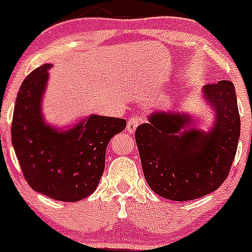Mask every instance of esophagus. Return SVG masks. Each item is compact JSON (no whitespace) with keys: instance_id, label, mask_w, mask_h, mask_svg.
<instances>
[{"instance_id":"obj_1","label":"esophagus","mask_w":252,"mask_h":252,"mask_svg":"<svg viewBox=\"0 0 252 252\" xmlns=\"http://www.w3.org/2000/svg\"><path fill=\"white\" fill-rule=\"evenodd\" d=\"M141 122H142V118L137 117V116H134V117L129 118L128 124H126V131H128L129 134H134Z\"/></svg>"}]
</instances>
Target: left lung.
Wrapping results in <instances>:
<instances>
[{
	"label": "left lung",
	"mask_w": 252,
	"mask_h": 252,
	"mask_svg": "<svg viewBox=\"0 0 252 252\" xmlns=\"http://www.w3.org/2000/svg\"><path fill=\"white\" fill-rule=\"evenodd\" d=\"M202 96L214 113L208 131L193 128L198 122L189 112L160 110L135 132L146 181L167 200H196L215 191L236 157L240 118L233 84L203 86Z\"/></svg>",
	"instance_id": "8db88e82"
}]
</instances>
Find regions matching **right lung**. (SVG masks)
Segmentation results:
<instances>
[{
    "label": "right lung",
    "instance_id": "add662e5",
    "mask_svg": "<svg viewBox=\"0 0 252 252\" xmlns=\"http://www.w3.org/2000/svg\"><path fill=\"white\" fill-rule=\"evenodd\" d=\"M51 67L43 64L24 80L14 107L12 143L25 179L34 191L76 202L96 189L107 145L126 129V122L90 115L67 129L50 126L41 110Z\"/></svg>",
    "mask_w": 252,
    "mask_h": 252
}]
</instances>
